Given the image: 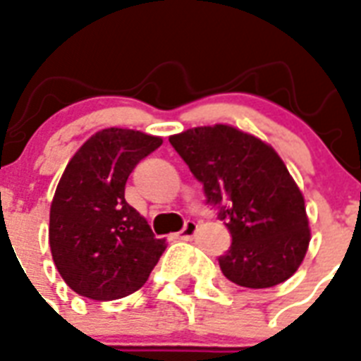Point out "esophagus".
I'll use <instances>...</instances> for the list:
<instances>
[{
  "instance_id": "34e87169",
  "label": "esophagus",
  "mask_w": 361,
  "mask_h": 361,
  "mask_svg": "<svg viewBox=\"0 0 361 361\" xmlns=\"http://www.w3.org/2000/svg\"><path fill=\"white\" fill-rule=\"evenodd\" d=\"M196 230H198V224H196L195 221H185V224H183L181 231H178V233H176V239L189 241V239H192V235L196 233Z\"/></svg>"
}]
</instances>
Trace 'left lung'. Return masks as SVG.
<instances>
[{
  "mask_svg": "<svg viewBox=\"0 0 361 361\" xmlns=\"http://www.w3.org/2000/svg\"><path fill=\"white\" fill-rule=\"evenodd\" d=\"M169 140L230 231L231 247L219 257L222 274L250 289L293 276L306 256L310 228L302 192L280 155L254 135L224 124Z\"/></svg>",
  "mask_w": 361,
  "mask_h": 361,
  "instance_id": "left-lung-1",
  "label": "left lung"
}]
</instances>
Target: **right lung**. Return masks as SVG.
<instances>
[{
  "instance_id": "add662e5",
  "label": "right lung",
  "mask_w": 361,
  "mask_h": 361,
  "mask_svg": "<svg viewBox=\"0 0 361 361\" xmlns=\"http://www.w3.org/2000/svg\"><path fill=\"white\" fill-rule=\"evenodd\" d=\"M161 145L159 137L109 128L92 135L64 169L49 211V247L59 274L81 297H128L165 252V239H155L124 198L135 166Z\"/></svg>"
}]
</instances>
